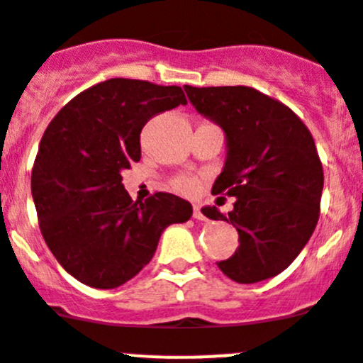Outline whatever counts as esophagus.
Listing matches in <instances>:
<instances>
[{"label": "esophagus", "instance_id": "1", "mask_svg": "<svg viewBox=\"0 0 363 363\" xmlns=\"http://www.w3.org/2000/svg\"><path fill=\"white\" fill-rule=\"evenodd\" d=\"M193 218L195 220H206V216H204V213H202V209H201V206H193Z\"/></svg>", "mask_w": 363, "mask_h": 363}]
</instances>
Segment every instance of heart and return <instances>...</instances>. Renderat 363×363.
Segmentation results:
<instances>
[{
    "label": "heart",
    "mask_w": 363,
    "mask_h": 363,
    "mask_svg": "<svg viewBox=\"0 0 363 363\" xmlns=\"http://www.w3.org/2000/svg\"><path fill=\"white\" fill-rule=\"evenodd\" d=\"M175 189H179L181 193H191L193 189L197 188V182L191 177H179L177 181L174 182Z\"/></svg>",
    "instance_id": "1"
}]
</instances>
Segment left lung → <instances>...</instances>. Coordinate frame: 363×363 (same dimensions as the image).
Wrapping results in <instances>:
<instances>
[{
    "mask_svg": "<svg viewBox=\"0 0 363 363\" xmlns=\"http://www.w3.org/2000/svg\"><path fill=\"white\" fill-rule=\"evenodd\" d=\"M199 113L225 132V164L213 193L235 197L228 215L204 208L211 220L231 222L238 249L216 263L236 283L283 272L308 243L319 220L324 174L306 125L286 105L247 86H184Z\"/></svg>",
    "mask_w": 363,
    "mask_h": 363,
    "instance_id": "1",
    "label": "left lung"
}]
</instances>
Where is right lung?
Instances as JSON below:
<instances>
[{
  "mask_svg": "<svg viewBox=\"0 0 363 363\" xmlns=\"http://www.w3.org/2000/svg\"><path fill=\"white\" fill-rule=\"evenodd\" d=\"M186 104L177 86L111 79L67 101L44 130L32 170L39 228L80 283L121 286L148 265L162 231L191 216L184 199L159 191L134 202L121 182L141 159L145 123Z\"/></svg>",
  "mask_w": 363,
  "mask_h": 363,
  "instance_id": "1",
  "label": "right lung"
}]
</instances>
